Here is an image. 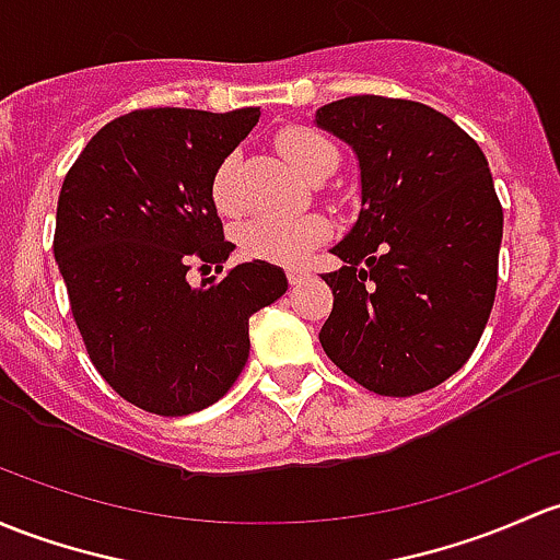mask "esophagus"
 <instances>
[{
	"instance_id": "obj_1",
	"label": "esophagus",
	"mask_w": 560,
	"mask_h": 560,
	"mask_svg": "<svg viewBox=\"0 0 560 560\" xmlns=\"http://www.w3.org/2000/svg\"><path fill=\"white\" fill-rule=\"evenodd\" d=\"M287 279H290L292 287H300L305 279H308V273H305L303 268H290V270H287Z\"/></svg>"
}]
</instances>
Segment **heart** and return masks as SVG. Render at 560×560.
Listing matches in <instances>:
<instances>
[{"mask_svg":"<svg viewBox=\"0 0 560 560\" xmlns=\"http://www.w3.org/2000/svg\"><path fill=\"white\" fill-rule=\"evenodd\" d=\"M279 150L292 168L305 179L332 174L338 168V150L327 137L314 128H287L279 133ZM235 166L238 158L228 155L217 166L211 179V201L222 214H231L238 206L235 192ZM327 235V222L319 214H292V217H257L238 231V246L252 260H265L276 265H298L322 244Z\"/></svg>","mask_w":560,"mask_h":560,"instance_id":"1","label":"heart"}]
</instances>
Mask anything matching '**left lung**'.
<instances>
[{
	"label": "left lung",
	"mask_w": 560,
	"mask_h": 560,
	"mask_svg": "<svg viewBox=\"0 0 560 560\" xmlns=\"http://www.w3.org/2000/svg\"><path fill=\"white\" fill-rule=\"evenodd\" d=\"M314 126L354 150L359 214L322 279L325 354L357 384L410 397L451 378L478 346L497 295L502 206L478 141L419 102L349 96Z\"/></svg>",
	"instance_id": "left-lung-1"
}]
</instances>
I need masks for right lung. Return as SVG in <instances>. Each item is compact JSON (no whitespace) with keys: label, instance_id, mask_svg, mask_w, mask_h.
<instances>
[{"label":"right lung","instance_id":"right-lung-1","mask_svg":"<svg viewBox=\"0 0 560 560\" xmlns=\"http://www.w3.org/2000/svg\"><path fill=\"white\" fill-rule=\"evenodd\" d=\"M260 107L141 109L107 122L63 179L58 270L91 362L147 413L214 405L249 359V316L287 292L279 265L252 260L192 287V262L235 246L211 201L217 166L249 137Z\"/></svg>","mask_w":560,"mask_h":560}]
</instances>
